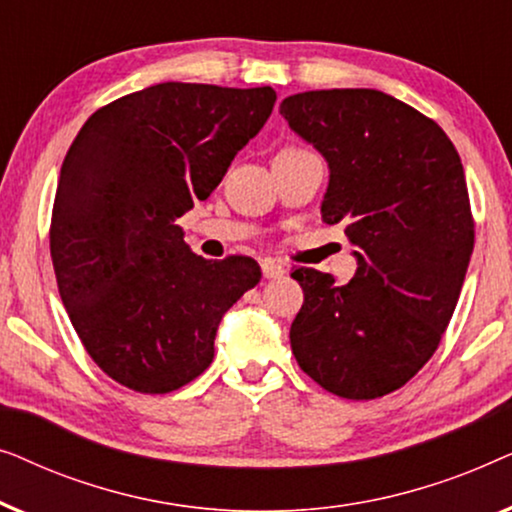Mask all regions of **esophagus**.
Instances as JSON below:
<instances>
[{
    "instance_id": "esophagus-1",
    "label": "esophagus",
    "mask_w": 512,
    "mask_h": 512,
    "mask_svg": "<svg viewBox=\"0 0 512 512\" xmlns=\"http://www.w3.org/2000/svg\"><path fill=\"white\" fill-rule=\"evenodd\" d=\"M261 270H263V277L265 279H279L286 275V268L282 263L272 261V258H265V261L261 263Z\"/></svg>"
}]
</instances>
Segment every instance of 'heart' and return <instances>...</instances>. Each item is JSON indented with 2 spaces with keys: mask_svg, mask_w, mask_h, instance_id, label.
<instances>
[{
  "mask_svg": "<svg viewBox=\"0 0 512 512\" xmlns=\"http://www.w3.org/2000/svg\"><path fill=\"white\" fill-rule=\"evenodd\" d=\"M286 151H298V149H286Z\"/></svg>",
  "mask_w": 512,
  "mask_h": 512,
  "instance_id": "obj_1",
  "label": "heart"
}]
</instances>
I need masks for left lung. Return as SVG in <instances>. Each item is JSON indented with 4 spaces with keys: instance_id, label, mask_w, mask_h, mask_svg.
Listing matches in <instances>:
<instances>
[{
    "instance_id": "1",
    "label": "left lung",
    "mask_w": 512,
    "mask_h": 512,
    "mask_svg": "<svg viewBox=\"0 0 512 512\" xmlns=\"http://www.w3.org/2000/svg\"><path fill=\"white\" fill-rule=\"evenodd\" d=\"M279 114L328 163L321 219L342 223L356 258L345 286L298 268L291 324L298 366L335 396L403 387L436 352L473 254L464 165L417 109L373 88L307 90Z\"/></svg>"
}]
</instances>
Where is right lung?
<instances>
[{
	"label": "right lung",
	"instance_id": "1",
	"mask_svg": "<svg viewBox=\"0 0 512 512\" xmlns=\"http://www.w3.org/2000/svg\"><path fill=\"white\" fill-rule=\"evenodd\" d=\"M272 88L158 83L97 109L69 146L51 258L74 331L123 387L167 394L214 359L230 307L261 282L247 256L205 261L177 226L275 107Z\"/></svg>",
	"mask_w": 512,
	"mask_h": 512
}]
</instances>
